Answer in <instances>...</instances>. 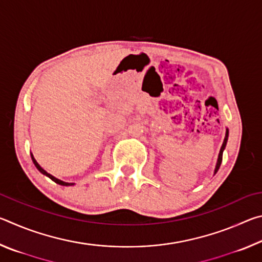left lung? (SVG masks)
<instances>
[{"mask_svg": "<svg viewBox=\"0 0 262 262\" xmlns=\"http://www.w3.org/2000/svg\"><path fill=\"white\" fill-rule=\"evenodd\" d=\"M228 137H229V130L227 129V133H225L224 141H223V144H222L221 150H220V154H219V159H217V163H216V167H215V172H214V174H216V172L219 171V168H220V166H221L222 158H223V151H224L225 145H227V142H228Z\"/></svg>", "mask_w": 262, "mask_h": 262, "instance_id": "obj_1", "label": "left lung"}]
</instances>
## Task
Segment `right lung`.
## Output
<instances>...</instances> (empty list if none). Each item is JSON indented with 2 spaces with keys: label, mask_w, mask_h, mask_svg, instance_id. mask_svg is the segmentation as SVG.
Instances as JSON below:
<instances>
[{
  "label": "right lung",
  "mask_w": 262,
  "mask_h": 262,
  "mask_svg": "<svg viewBox=\"0 0 262 262\" xmlns=\"http://www.w3.org/2000/svg\"><path fill=\"white\" fill-rule=\"evenodd\" d=\"M31 158H32V162H33V164L35 165V167H37L38 170L40 171L42 174H45L46 177H48V178H50V179H52L53 181H54V183L59 184V185H62V186H73V185H74L73 183H66V181H62V180H60V179H57V178H55V177H53L52 174L48 173V172H46V171L43 170V168H42V167H41L40 165H39V164L37 163V161H35V159H34V157H33V155H32V154H31Z\"/></svg>",
  "instance_id": "add662e5"
}]
</instances>
